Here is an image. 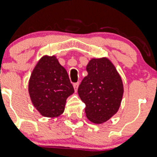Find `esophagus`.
Listing matches in <instances>:
<instances>
[{"instance_id":"34e87169","label":"esophagus","mask_w":157,"mask_h":157,"mask_svg":"<svg viewBox=\"0 0 157 157\" xmlns=\"http://www.w3.org/2000/svg\"><path fill=\"white\" fill-rule=\"evenodd\" d=\"M73 86H74V89H75V91H76V90H77V88H78V86H79L78 82H76V83H74Z\"/></svg>"}]
</instances>
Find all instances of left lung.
<instances>
[{
  "label": "left lung",
  "instance_id": "8db88e82",
  "mask_svg": "<svg viewBox=\"0 0 157 157\" xmlns=\"http://www.w3.org/2000/svg\"><path fill=\"white\" fill-rule=\"evenodd\" d=\"M88 75L78 87V94L86 104L87 118L102 124L117 113L120 106L124 86L118 71L107 58H93L86 67Z\"/></svg>",
  "mask_w": 157,
  "mask_h": 157
}]
</instances>
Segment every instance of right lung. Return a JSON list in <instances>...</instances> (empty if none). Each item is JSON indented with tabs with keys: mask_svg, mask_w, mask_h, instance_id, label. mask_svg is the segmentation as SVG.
I'll use <instances>...</instances> for the list:
<instances>
[{
	"mask_svg": "<svg viewBox=\"0 0 157 157\" xmlns=\"http://www.w3.org/2000/svg\"><path fill=\"white\" fill-rule=\"evenodd\" d=\"M73 92L67 72L56 57H42L29 82V93L37 110L48 118L61 115L65 109L66 100Z\"/></svg>",
	"mask_w": 157,
	"mask_h": 157,
	"instance_id": "right-lung-1",
	"label": "right lung"
}]
</instances>
